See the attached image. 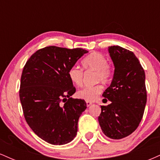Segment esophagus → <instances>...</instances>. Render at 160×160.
Returning a JSON list of instances; mask_svg holds the SVG:
<instances>
[{
  "mask_svg": "<svg viewBox=\"0 0 160 160\" xmlns=\"http://www.w3.org/2000/svg\"><path fill=\"white\" fill-rule=\"evenodd\" d=\"M86 106H87V107H89V106L92 105V104L91 102H88V101H86Z\"/></svg>",
  "mask_w": 160,
  "mask_h": 160,
  "instance_id": "1",
  "label": "esophagus"
}]
</instances>
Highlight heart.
<instances>
[{
    "instance_id": "b5f03b06",
    "label": "heart",
    "mask_w": 160,
    "mask_h": 160,
    "mask_svg": "<svg viewBox=\"0 0 160 160\" xmlns=\"http://www.w3.org/2000/svg\"><path fill=\"white\" fill-rule=\"evenodd\" d=\"M82 65L85 69L95 71V81L107 82L112 77L111 68L108 65V60L103 54L100 52H92L88 55L82 59ZM68 78L71 82L75 86H80L82 82L83 72L77 66L70 68L68 71ZM103 86L101 84H96L92 86H86L78 92V96L80 98L88 102H93L102 94Z\"/></svg>"
}]
</instances>
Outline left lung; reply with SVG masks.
<instances>
[{
  "instance_id": "8db88e82",
  "label": "left lung",
  "mask_w": 160,
  "mask_h": 160,
  "mask_svg": "<svg viewBox=\"0 0 160 160\" xmlns=\"http://www.w3.org/2000/svg\"><path fill=\"white\" fill-rule=\"evenodd\" d=\"M114 66L111 85L102 96L111 104L101 106L98 122L111 139L131 135L140 124L147 103L145 73L135 55L119 46L108 47ZM104 98L107 102V99Z\"/></svg>"
}]
</instances>
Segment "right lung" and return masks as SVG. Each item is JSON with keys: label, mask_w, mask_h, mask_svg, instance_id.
Segmentation results:
<instances>
[{"label": "right lung", "mask_w": 160, "mask_h": 160, "mask_svg": "<svg viewBox=\"0 0 160 160\" xmlns=\"http://www.w3.org/2000/svg\"><path fill=\"white\" fill-rule=\"evenodd\" d=\"M88 51L47 47L37 51L23 68L19 98L27 123L38 137L53 145L68 144L78 133V120L86 109L68 74Z\"/></svg>", "instance_id": "right-lung-1"}]
</instances>
